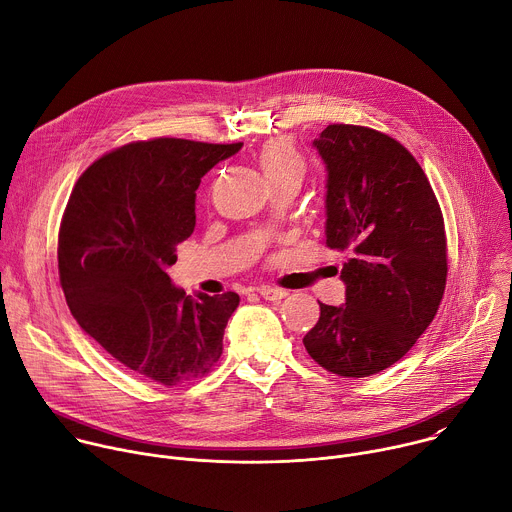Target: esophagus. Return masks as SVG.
I'll return each mask as SVG.
<instances>
[{
  "label": "esophagus",
  "mask_w": 512,
  "mask_h": 512,
  "mask_svg": "<svg viewBox=\"0 0 512 512\" xmlns=\"http://www.w3.org/2000/svg\"><path fill=\"white\" fill-rule=\"evenodd\" d=\"M257 291H259L261 298L271 300V302H277V300L287 296L285 289H279V287H273V285H261V287H257Z\"/></svg>",
  "instance_id": "34e87169"
}]
</instances>
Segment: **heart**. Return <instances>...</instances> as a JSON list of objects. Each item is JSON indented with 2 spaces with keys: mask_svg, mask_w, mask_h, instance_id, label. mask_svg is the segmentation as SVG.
I'll list each match as a JSON object with an SVG mask.
<instances>
[{
  "mask_svg": "<svg viewBox=\"0 0 512 512\" xmlns=\"http://www.w3.org/2000/svg\"><path fill=\"white\" fill-rule=\"evenodd\" d=\"M259 166L269 184L289 178L302 180L306 176V160L298 145L287 137H277L263 145L259 152Z\"/></svg>",
  "mask_w": 512,
  "mask_h": 512,
  "instance_id": "b5f03b06",
  "label": "heart"
}]
</instances>
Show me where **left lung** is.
<instances>
[{
	"mask_svg": "<svg viewBox=\"0 0 512 512\" xmlns=\"http://www.w3.org/2000/svg\"><path fill=\"white\" fill-rule=\"evenodd\" d=\"M314 148L328 170L326 247L348 251L346 304H320L304 336L328 373L369 377L425 332L448 277L444 214L411 152L371 127L328 125Z\"/></svg>",
	"mask_w": 512,
	"mask_h": 512,
	"instance_id": "1",
	"label": "left lung"
}]
</instances>
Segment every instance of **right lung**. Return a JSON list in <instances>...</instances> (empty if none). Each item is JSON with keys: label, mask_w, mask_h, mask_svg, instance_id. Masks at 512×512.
Masks as SVG:
<instances>
[{"label": "right lung", "mask_w": 512, "mask_h": 512, "mask_svg": "<svg viewBox=\"0 0 512 512\" xmlns=\"http://www.w3.org/2000/svg\"><path fill=\"white\" fill-rule=\"evenodd\" d=\"M241 148V141H131L93 162L72 188L58 231L66 304L91 338L143 379L190 383L223 354L239 296H186L166 269L194 231L200 178Z\"/></svg>", "instance_id": "add662e5"}]
</instances>
